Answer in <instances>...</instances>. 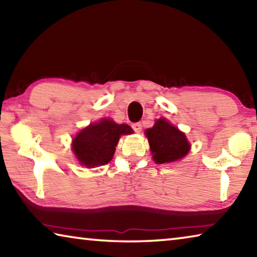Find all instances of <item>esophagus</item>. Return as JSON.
Instances as JSON below:
<instances>
[{"instance_id": "esophagus-1", "label": "esophagus", "mask_w": 257, "mask_h": 257, "mask_svg": "<svg viewBox=\"0 0 257 257\" xmlns=\"http://www.w3.org/2000/svg\"><path fill=\"white\" fill-rule=\"evenodd\" d=\"M132 127H133V129H134L136 133H141L143 125H142L141 122H135V123H133Z\"/></svg>"}]
</instances>
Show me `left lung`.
Segmentation results:
<instances>
[{
	"mask_svg": "<svg viewBox=\"0 0 257 257\" xmlns=\"http://www.w3.org/2000/svg\"><path fill=\"white\" fill-rule=\"evenodd\" d=\"M145 134L156 163L175 162L189 152L190 145L185 134L167 120H156L154 127L147 129Z\"/></svg>",
	"mask_w": 257,
	"mask_h": 257,
	"instance_id": "left-lung-1",
	"label": "left lung"
}]
</instances>
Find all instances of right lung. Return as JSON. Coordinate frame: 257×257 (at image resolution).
<instances>
[{"mask_svg":"<svg viewBox=\"0 0 257 257\" xmlns=\"http://www.w3.org/2000/svg\"><path fill=\"white\" fill-rule=\"evenodd\" d=\"M133 133L128 124H118L104 119L82 129L73 139L72 150L85 167L103 165L111 161L121 135Z\"/></svg>","mask_w":257,"mask_h":257,"instance_id":"right-lung-1","label":"right lung"}]
</instances>
